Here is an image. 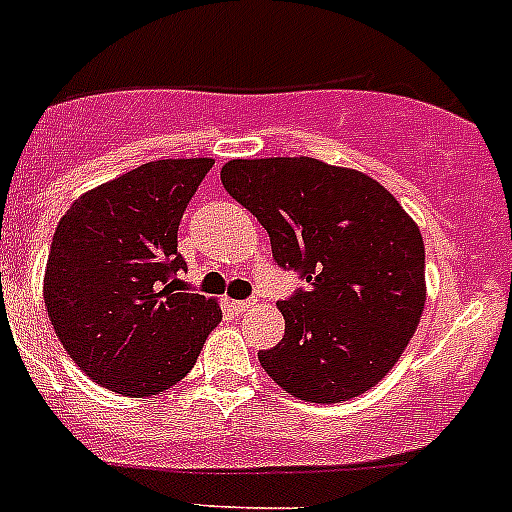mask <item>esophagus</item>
<instances>
[{"label":"esophagus","mask_w":512,"mask_h":512,"mask_svg":"<svg viewBox=\"0 0 512 512\" xmlns=\"http://www.w3.org/2000/svg\"><path fill=\"white\" fill-rule=\"evenodd\" d=\"M251 307H256V300H235L230 302V310L238 312V315H243V312H248Z\"/></svg>","instance_id":"1"}]
</instances>
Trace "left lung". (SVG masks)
<instances>
[{
  "label": "left lung",
  "mask_w": 512,
  "mask_h": 512,
  "mask_svg": "<svg viewBox=\"0 0 512 512\" xmlns=\"http://www.w3.org/2000/svg\"><path fill=\"white\" fill-rule=\"evenodd\" d=\"M220 179L264 225L279 269L305 282L279 302L284 338L259 351L266 374L305 402L374 387L423 315L418 225L382 184L318 158H238Z\"/></svg>",
  "instance_id": "left-lung-1"
}]
</instances>
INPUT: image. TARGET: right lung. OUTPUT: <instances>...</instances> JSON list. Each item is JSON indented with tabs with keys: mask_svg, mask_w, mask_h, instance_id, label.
<instances>
[{
	"mask_svg": "<svg viewBox=\"0 0 512 512\" xmlns=\"http://www.w3.org/2000/svg\"><path fill=\"white\" fill-rule=\"evenodd\" d=\"M212 158L151 161L74 202L45 266L48 318L89 379L143 397L194 366L223 312L187 292L176 233Z\"/></svg>",
	"mask_w": 512,
	"mask_h": 512,
	"instance_id": "right-lung-1",
	"label": "right lung"
}]
</instances>
